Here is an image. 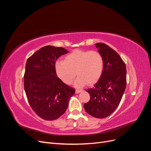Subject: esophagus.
<instances>
[{"instance_id": "1", "label": "esophagus", "mask_w": 151, "mask_h": 151, "mask_svg": "<svg viewBox=\"0 0 151 151\" xmlns=\"http://www.w3.org/2000/svg\"><path fill=\"white\" fill-rule=\"evenodd\" d=\"M81 91H82L81 89H76V94H78V93H81Z\"/></svg>"}]
</instances>
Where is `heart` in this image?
I'll return each instance as SVG.
<instances>
[{
  "label": "heart",
  "instance_id": "heart-1",
  "mask_svg": "<svg viewBox=\"0 0 151 151\" xmlns=\"http://www.w3.org/2000/svg\"><path fill=\"white\" fill-rule=\"evenodd\" d=\"M103 58L98 52L81 50L68 54L64 61L55 63L57 76L65 84H70L76 75L78 76L74 82L76 87L97 83L103 74Z\"/></svg>",
  "mask_w": 151,
  "mask_h": 151
}]
</instances>
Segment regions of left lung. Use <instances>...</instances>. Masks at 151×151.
<instances>
[{
	"instance_id": "left-lung-1",
	"label": "left lung",
	"mask_w": 151,
	"mask_h": 151,
	"mask_svg": "<svg viewBox=\"0 0 151 151\" xmlns=\"http://www.w3.org/2000/svg\"><path fill=\"white\" fill-rule=\"evenodd\" d=\"M95 45L103 58V71L93 88L86 90L91 98L84 108L90 115L104 118L120 103L126 88L127 69L125 62L113 49L102 43Z\"/></svg>"
}]
</instances>
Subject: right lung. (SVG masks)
I'll use <instances>...</instances> for the list:
<instances>
[{"label":"right lung","instance_id":"obj_1","mask_svg":"<svg viewBox=\"0 0 151 151\" xmlns=\"http://www.w3.org/2000/svg\"><path fill=\"white\" fill-rule=\"evenodd\" d=\"M68 53L62 47L45 46L28 58L24 76V91L31 108L45 120L61 116L68 107L75 89L58 78L55 63Z\"/></svg>","mask_w":151,"mask_h":151}]
</instances>
